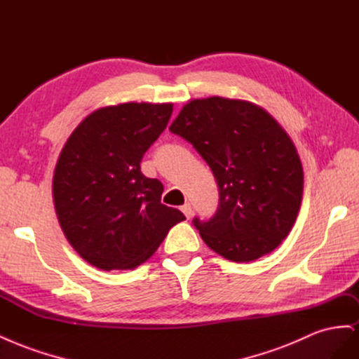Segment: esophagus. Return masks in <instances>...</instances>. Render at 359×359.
Segmentation results:
<instances>
[{
	"label": "esophagus",
	"instance_id": "1",
	"mask_svg": "<svg viewBox=\"0 0 359 359\" xmlns=\"http://www.w3.org/2000/svg\"><path fill=\"white\" fill-rule=\"evenodd\" d=\"M180 210L183 212V215H184V216H187L188 219H189V217L192 216V213H194V212H192V205H191L189 203H187V204H183V205L180 207Z\"/></svg>",
	"mask_w": 359,
	"mask_h": 359
}]
</instances>
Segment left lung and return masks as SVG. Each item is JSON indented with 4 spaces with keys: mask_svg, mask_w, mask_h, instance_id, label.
<instances>
[{
    "mask_svg": "<svg viewBox=\"0 0 359 359\" xmlns=\"http://www.w3.org/2000/svg\"><path fill=\"white\" fill-rule=\"evenodd\" d=\"M170 131L195 147L217 182L216 213L192 221L205 245L234 262L279 246L295 224L304 176L276 119L249 101L210 97L184 104Z\"/></svg>",
    "mask_w": 359,
    "mask_h": 359,
    "instance_id": "left-lung-1",
    "label": "left lung"
}]
</instances>
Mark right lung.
<instances>
[{
	"instance_id": "1",
	"label": "right lung",
	"mask_w": 359,
	"mask_h": 359,
	"mask_svg": "<svg viewBox=\"0 0 359 359\" xmlns=\"http://www.w3.org/2000/svg\"><path fill=\"white\" fill-rule=\"evenodd\" d=\"M171 113V102L98 109L61 150L52 187L57 221L79 255L101 270L135 269L187 219L161 203L163 183L140 170Z\"/></svg>"
}]
</instances>
